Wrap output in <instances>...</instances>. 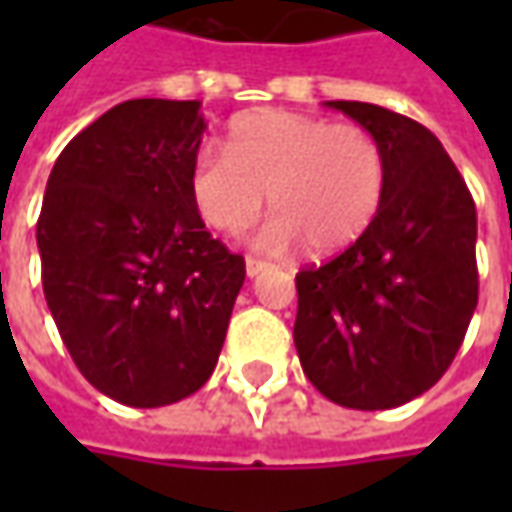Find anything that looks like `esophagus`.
Wrapping results in <instances>:
<instances>
[{"mask_svg":"<svg viewBox=\"0 0 512 512\" xmlns=\"http://www.w3.org/2000/svg\"><path fill=\"white\" fill-rule=\"evenodd\" d=\"M267 267H270V262H265V259H253V256H250V259L245 262V270L250 279H253V276H259V273H262V270H267Z\"/></svg>","mask_w":512,"mask_h":512,"instance_id":"34e87169","label":"esophagus"}]
</instances>
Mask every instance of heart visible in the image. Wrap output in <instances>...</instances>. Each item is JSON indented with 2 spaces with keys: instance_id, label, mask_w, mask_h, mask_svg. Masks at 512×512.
<instances>
[{
  "instance_id": "heart-1",
  "label": "heart",
  "mask_w": 512,
  "mask_h": 512,
  "mask_svg": "<svg viewBox=\"0 0 512 512\" xmlns=\"http://www.w3.org/2000/svg\"><path fill=\"white\" fill-rule=\"evenodd\" d=\"M199 219L219 233L245 230L265 207L276 216L256 245L290 250L305 239L330 256L362 239L387 190V156L359 125L293 110H256L225 133V153L202 150L187 173Z\"/></svg>"
}]
</instances>
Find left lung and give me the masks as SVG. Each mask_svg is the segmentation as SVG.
Here are the masks:
<instances>
[{
    "label": "left lung",
    "mask_w": 512,
    "mask_h": 512,
    "mask_svg": "<svg viewBox=\"0 0 512 512\" xmlns=\"http://www.w3.org/2000/svg\"><path fill=\"white\" fill-rule=\"evenodd\" d=\"M370 130L387 190L362 239L296 276L293 342L330 402L390 410L422 396L462 347L479 302L476 205L430 130L367 102H325Z\"/></svg>",
    "instance_id": "8db88e82"
}]
</instances>
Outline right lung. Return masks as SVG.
<instances>
[{
    "instance_id": "obj_1",
    "label": "right lung",
    "mask_w": 512,
    "mask_h": 512,
    "mask_svg": "<svg viewBox=\"0 0 512 512\" xmlns=\"http://www.w3.org/2000/svg\"><path fill=\"white\" fill-rule=\"evenodd\" d=\"M199 102L130 99L73 136L36 225L50 316L76 367L128 407H165L210 379L245 259L190 202Z\"/></svg>"
}]
</instances>
